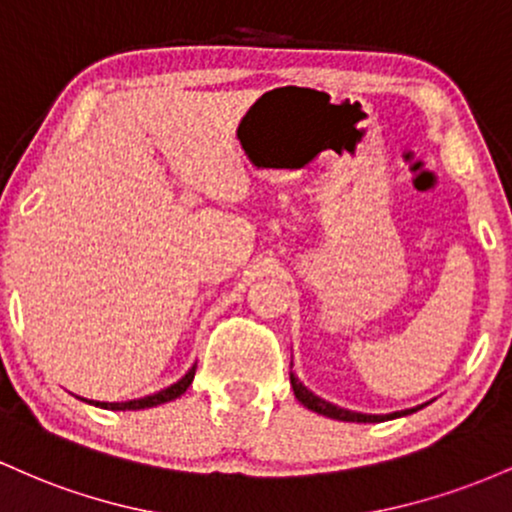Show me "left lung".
I'll return each mask as SVG.
<instances>
[{"label": "left lung", "instance_id": "obj_1", "mask_svg": "<svg viewBox=\"0 0 512 512\" xmlns=\"http://www.w3.org/2000/svg\"><path fill=\"white\" fill-rule=\"evenodd\" d=\"M290 384H292V392H295L297 401H300L302 406H307L309 411L314 413H321V416L326 418H336V421H348V423H382V421H392V418H401V416H409V413L423 409L426 404L416 406V409H404V411H394V413H360V411H348V409H341V406L331 404V401L321 399L312 392V389H307L304 384L297 380L295 372L290 370Z\"/></svg>", "mask_w": 512, "mask_h": 512}]
</instances>
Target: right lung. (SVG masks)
Returning a JSON list of instances; mask_svg holds the SVG:
<instances>
[{
  "mask_svg": "<svg viewBox=\"0 0 512 512\" xmlns=\"http://www.w3.org/2000/svg\"><path fill=\"white\" fill-rule=\"evenodd\" d=\"M195 367H198V365L193 363L191 370H188L186 375H183L179 382L171 384V387L159 389V392H154V394H149V396H142V399H130V401H91V399H82V396H79V399L86 401V404L99 406V409H108V411H140V409H152V406H159V404H166V401L179 399V396H181L183 392H186L188 387H191V382H193V377H195Z\"/></svg>",
  "mask_w": 512,
  "mask_h": 512,
  "instance_id": "add662e5",
  "label": "right lung"
}]
</instances>
